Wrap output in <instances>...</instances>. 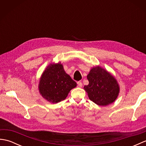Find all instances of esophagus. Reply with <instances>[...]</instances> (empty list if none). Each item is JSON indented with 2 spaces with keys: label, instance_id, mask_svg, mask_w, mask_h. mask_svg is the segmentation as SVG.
Instances as JSON below:
<instances>
[{
  "label": "esophagus",
  "instance_id": "34e87169",
  "mask_svg": "<svg viewBox=\"0 0 146 146\" xmlns=\"http://www.w3.org/2000/svg\"><path fill=\"white\" fill-rule=\"evenodd\" d=\"M77 85H78V86H79V87H82V85H83L82 83L81 82H77Z\"/></svg>",
  "mask_w": 146,
  "mask_h": 146
}]
</instances>
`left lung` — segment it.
<instances>
[{"instance_id":"left-lung-1","label":"left lung","mask_w":146,"mask_h":146,"mask_svg":"<svg viewBox=\"0 0 146 146\" xmlns=\"http://www.w3.org/2000/svg\"><path fill=\"white\" fill-rule=\"evenodd\" d=\"M89 82L84 88L88 98L100 106H106L113 103L117 98L120 86L116 78L99 66L91 68L87 75Z\"/></svg>"}]
</instances>
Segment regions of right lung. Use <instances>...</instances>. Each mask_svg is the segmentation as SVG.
Wrapping results in <instances>:
<instances>
[{
    "mask_svg": "<svg viewBox=\"0 0 146 146\" xmlns=\"http://www.w3.org/2000/svg\"><path fill=\"white\" fill-rule=\"evenodd\" d=\"M76 83L65 72L60 62L51 63L46 68L39 79L38 88L45 100L52 104L64 100Z\"/></svg>",
    "mask_w": 146,
    "mask_h": 146,
    "instance_id": "right-lung-1",
    "label": "right lung"
}]
</instances>
